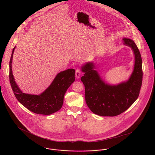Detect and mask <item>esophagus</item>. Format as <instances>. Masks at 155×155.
<instances>
[{
  "mask_svg": "<svg viewBox=\"0 0 155 155\" xmlns=\"http://www.w3.org/2000/svg\"><path fill=\"white\" fill-rule=\"evenodd\" d=\"M81 70L80 68H77L76 71H75V77L77 78H79L80 77V75H81Z\"/></svg>",
  "mask_w": 155,
  "mask_h": 155,
  "instance_id": "34e87169",
  "label": "esophagus"
}]
</instances>
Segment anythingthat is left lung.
Returning a JSON list of instances; mask_svg holds the SVG:
<instances>
[{
  "instance_id": "1",
  "label": "left lung",
  "mask_w": 155,
  "mask_h": 155,
  "mask_svg": "<svg viewBox=\"0 0 155 155\" xmlns=\"http://www.w3.org/2000/svg\"><path fill=\"white\" fill-rule=\"evenodd\" d=\"M123 43L131 47L135 54V65L128 81L117 86L102 81L92 63L82 67L84 73L81 80L85 86V102L90 110L101 116H116L127 110L138 97L142 82V66L140 52L131 39L124 38Z\"/></svg>"
}]
</instances>
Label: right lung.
Wrapping results in <instances>:
<instances>
[{
	"label": "right lung",
	"instance_id": "obj_1",
	"mask_svg": "<svg viewBox=\"0 0 155 155\" xmlns=\"http://www.w3.org/2000/svg\"><path fill=\"white\" fill-rule=\"evenodd\" d=\"M15 47L9 63V80L15 97L27 109L37 114L49 115L59 110L63 103L67 89L75 81V70L68 69L56 75L51 85L39 95L22 93L18 87L13 75L12 63Z\"/></svg>",
	"mask_w": 155,
	"mask_h": 155
}]
</instances>
